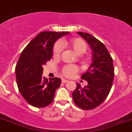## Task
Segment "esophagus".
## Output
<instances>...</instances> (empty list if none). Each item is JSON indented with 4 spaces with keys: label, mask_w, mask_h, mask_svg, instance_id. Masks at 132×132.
<instances>
[{
    "label": "esophagus",
    "mask_w": 132,
    "mask_h": 132,
    "mask_svg": "<svg viewBox=\"0 0 132 132\" xmlns=\"http://www.w3.org/2000/svg\"><path fill=\"white\" fill-rule=\"evenodd\" d=\"M68 82V80H66V79H62V83H66Z\"/></svg>",
    "instance_id": "34e87169"
}]
</instances>
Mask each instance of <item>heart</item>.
<instances>
[{
    "label": "heart",
    "instance_id": "heart-1",
    "mask_svg": "<svg viewBox=\"0 0 132 132\" xmlns=\"http://www.w3.org/2000/svg\"><path fill=\"white\" fill-rule=\"evenodd\" d=\"M63 45L70 46L77 54H81L86 52L87 49V44L83 39L80 38H73L67 41L62 42ZM62 44L60 42H57L55 44L53 48V56L55 58L59 57L62 50ZM79 68L75 65L68 64L62 68V73L64 76L71 77L74 74L78 72Z\"/></svg>",
    "mask_w": 132,
    "mask_h": 132
}]
</instances>
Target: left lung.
<instances>
[{"label": "left lung", "mask_w": 132, "mask_h": 132, "mask_svg": "<svg viewBox=\"0 0 132 132\" xmlns=\"http://www.w3.org/2000/svg\"><path fill=\"white\" fill-rule=\"evenodd\" d=\"M90 46L92 62L81 79L88 82L84 88L77 83L72 93L75 104L84 110L94 109L104 102L109 94L114 77L113 59L103 43L92 35L77 32Z\"/></svg>", "instance_id": "8db88e82"}]
</instances>
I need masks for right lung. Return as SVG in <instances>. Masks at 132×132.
Masks as SVG:
<instances>
[{
	"label": "right lung",
	"mask_w": 132,
	"mask_h": 132,
	"mask_svg": "<svg viewBox=\"0 0 132 132\" xmlns=\"http://www.w3.org/2000/svg\"><path fill=\"white\" fill-rule=\"evenodd\" d=\"M69 32L39 33L23 50L15 67L19 92L30 105L44 108L52 103L61 83L60 78L43 77V66L52 59L53 44Z\"/></svg>",
	"instance_id": "add662e5"
}]
</instances>
